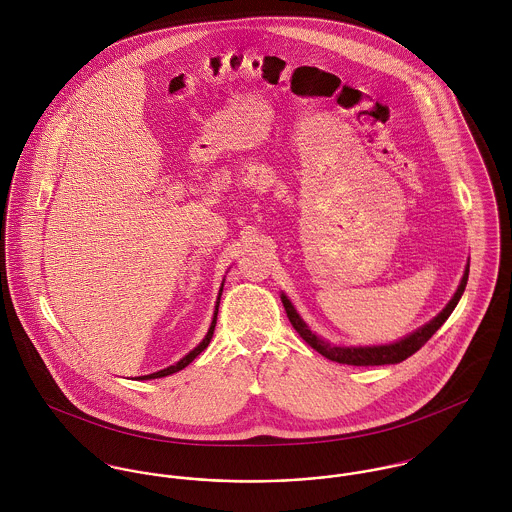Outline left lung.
I'll use <instances>...</instances> for the list:
<instances>
[{"mask_svg":"<svg viewBox=\"0 0 512 512\" xmlns=\"http://www.w3.org/2000/svg\"><path fill=\"white\" fill-rule=\"evenodd\" d=\"M467 278H469V264L465 268V274L461 278V284H459L457 292L453 293L449 303L439 311L438 315L430 323L420 327L418 331L410 333L408 337H404V339H400V341H396L392 345H376V347H337V345H331V343L323 341L321 337H317L315 333H311V329L299 317V313L295 311V307H293L292 301L288 299L286 293H282V303H284L288 319H290L293 329L299 333V337L311 349H315L319 355H323L325 359L335 361L339 365H396V363H402L408 357H412L416 351H420L432 339V335L445 323V319L451 315V311L455 309L457 301L461 299V295L465 292V286H467Z\"/></svg>","mask_w":512,"mask_h":512,"instance_id":"1","label":"left lung"}]
</instances>
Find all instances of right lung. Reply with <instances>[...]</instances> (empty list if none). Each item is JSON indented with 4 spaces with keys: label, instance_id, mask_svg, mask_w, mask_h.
<instances>
[{
    "label": "right lung",
    "instance_id": "1",
    "mask_svg": "<svg viewBox=\"0 0 512 512\" xmlns=\"http://www.w3.org/2000/svg\"><path fill=\"white\" fill-rule=\"evenodd\" d=\"M222 293V290H220ZM220 293L219 297H217V305H215V315H213V323H211V327H209V331H207V335H205V339L191 351V353H187L179 363H175V365L167 366V368H163V370H157V372H151V374H146V376H140L142 380H151V378H161V376H169V374H173V372H179L181 368H185V366L189 365V363H193L207 347H209V343H211V339H213V333H215V325H217V313H219V303H220Z\"/></svg>",
    "mask_w": 512,
    "mask_h": 512
}]
</instances>
